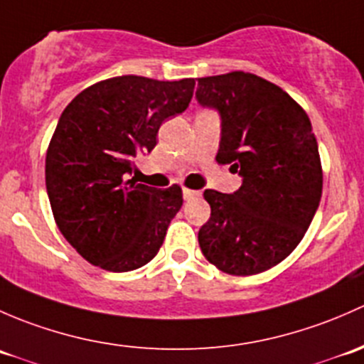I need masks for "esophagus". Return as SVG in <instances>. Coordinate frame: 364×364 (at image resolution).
<instances>
[{
  "label": "esophagus",
  "mask_w": 364,
  "mask_h": 364,
  "mask_svg": "<svg viewBox=\"0 0 364 364\" xmlns=\"http://www.w3.org/2000/svg\"><path fill=\"white\" fill-rule=\"evenodd\" d=\"M201 196V191H193V189H183V200H193V198Z\"/></svg>",
  "instance_id": "esophagus-1"
}]
</instances>
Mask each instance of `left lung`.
<instances>
[{"mask_svg": "<svg viewBox=\"0 0 364 364\" xmlns=\"http://www.w3.org/2000/svg\"><path fill=\"white\" fill-rule=\"evenodd\" d=\"M196 100L220 115L217 163L242 177L233 194L207 189L210 219L198 242L230 275H256L286 259L305 237L322 194L309 115L286 91L243 71L198 78Z\"/></svg>", "mask_w": 364, "mask_h": 364, "instance_id": "8db88e82", "label": "left lung"}]
</instances>
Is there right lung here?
Masks as SVG:
<instances>
[{
  "mask_svg": "<svg viewBox=\"0 0 364 364\" xmlns=\"http://www.w3.org/2000/svg\"><path fill=\"white\" fill-rule=\"evenodd\" d=\"M194 84L122 75L84 89L59 117L45 157L48 201L63 237L91 264L131 272L163 245L182 189L129 177L161 124L189 107Z\"/></svg>",
  "mask_w": 364,
  "mask_h": 364,
  "instance_id": "1",
  "label": "right lung"
}]
</instances>
